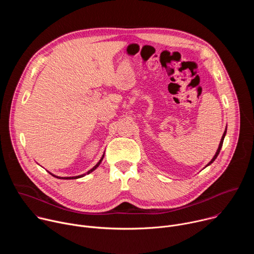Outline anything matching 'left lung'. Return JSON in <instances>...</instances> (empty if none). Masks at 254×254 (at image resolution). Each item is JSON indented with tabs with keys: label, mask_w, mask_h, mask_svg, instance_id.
<instances>
[{
	"label": "left lung",
	"mask_w": 254,
	"mask_h": 254,
	"mask_svg": "<svg viewBox=\"0 0 254 254\" xmlns=\"http://www.w3.org/2000/svg\"><path fill=\"white\" fill-rule=\"evenodd\" d=\"M227 129V128H226ZM226 129H225V131H224V133H223V135H222V138H221V140H220V143H219V147H218V150H217V152H216V154H215V156L213 157V159L209 162V164L207 165V166H209V165H211L215 160H216V158H217V156L219 155V153H220V150H221V148H222V144H223V140H224V137H225V134H226ZM206 166V167H207Z\"/></svg>",
	"instance_id": "obj_1"
}]
</instances>
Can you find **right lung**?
<instances>
[{"mask_svg": "<svg viewBox=\"0 0 254 254\" xmlns=\"http://www.w3.org/2000/svg\"><path fill=\"white\" fill-rule=\"evenodd\" d=\"M103 157H104V155L101 157V159L99 160V162H98V163H97V164H96V165H95V166H94V167H93L91 170H89V171H88L86 174H89V173H91L92 171H94V170H95V169H96V168H97V167L100 165V163H101V161H102ZM50 174H51V173H50ZM86 174H83V175H79V176H75V177H65V178H63V177H58V176H55V175H52V174H51V175H52L53 177H56V178H58V179H66V180H69V179H78V178H81V177L85 176Z\"/></svg>", "mask_w": 254, "mask_h": 254, "instance_id": "right-lung-1", "label": "right lung"}]
</instances>
